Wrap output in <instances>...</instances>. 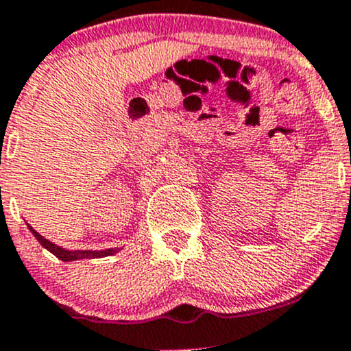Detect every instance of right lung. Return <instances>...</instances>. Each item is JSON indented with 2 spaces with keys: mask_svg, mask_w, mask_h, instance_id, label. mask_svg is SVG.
I'll return each mask as SVG.
<instances>
[{
  "mask_svg": "<svg viewBox=\"0 0 351 351\" xmlns=\"http://www.w3.org/2000/svg\"><path fill=\"white\" fill-rule=\"evenodd\" d=\"M34 237L37 238L38 243L42 245L43 248L53 254L59 260L62 262H71V260H81V258H101V256H108V255H114L118 252V248H108V250H66L62 247H57L56 243L49 241L47 238H43L38 231H35L32 226H28Z\"/></svg>",
  "mask_w": 351,
  "mask_h": 351,
  "instance_id": "1",
  "label": "right lung"
}]
</instances>
